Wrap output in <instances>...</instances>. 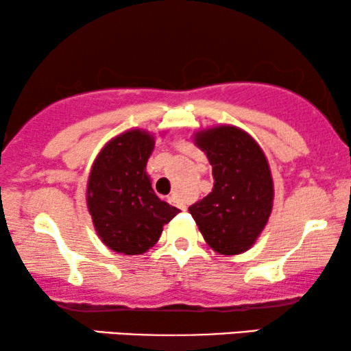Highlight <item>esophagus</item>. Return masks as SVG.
Wrapping results in <instances>:
<instances>
[{
    "label": "esophagus",
    "instance_id": "34e87169",
    "mask_svg": "<svg viewBox=\"0 0 351 351\" xmlns=\"http://www.w3.org/2000/svg\"><path fill=\"white\" fill-rule=\"evenodd\" d=\"M167 199H169V203L171 204H174V206H179V208L182 209V210H185L186 209V204L184 203V201H182L180 198H179V195H171L169 196V198H167Z\"/></svg>",
    "mask_w": 351,
    "mask_h": 351
}]
</instances>
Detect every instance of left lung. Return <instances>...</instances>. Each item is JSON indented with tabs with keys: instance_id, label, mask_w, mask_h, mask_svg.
Here are the masks:
<instances>
[{
	"instance_id": "left-lung-1",
	"label": "left lung",
	"mask_w": 351,
	"mask_h": 351,
	"mask_svg": "<svg viewBox=\"0 0 351 351\" xmlns=\"http://www.w3.org/2000/svg\"><path fill=\"white\" fill-rule=\"evenodd\" d=\"M193 142L213 166L214 186L190 206V214L213 251L222 256L246 252L273 209L275 189L265 153L251 134L233 124L198 129Z\"/></svg>"
}]
</instances>
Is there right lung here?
<instances>
[{
	"label": "right lung",
	"mask_w": 351,
	"mask_h": 351,
	"mask_svg": "<svg viewBox=\"0 0 351 351\" xmlns=\"http://www.w3.org/2000/svg\"><path fill=\"white\" fill-rule=\"evenodd\" d=\"M155 134L128 129L105 143L90 166L86 204L105 246L124 256H142L155 246L162 227L180 213L161 201L147 174Z\"/></svg>",
	"instance_id": "1"
}]
</instances>
